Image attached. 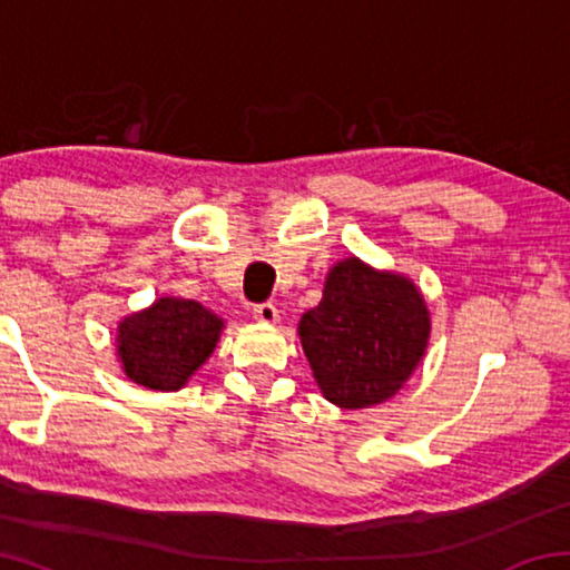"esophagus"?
<instances>
[{
  "label": "esophagus",
  "instance_id": "1",
  "mask_svg": "<svg viewBox=\"0 0 570 570\" xmlns=\"http://www.w3.org/2000/svg\"><path fill=\"white\" fill-rule=\"evenodd\" d=\"M254 320L262 324H276L278 322V308L274 304H258L254 306Z\"/></svg>",
  "mask_w": 570,
  "mask_h": 570
}]
</instances>
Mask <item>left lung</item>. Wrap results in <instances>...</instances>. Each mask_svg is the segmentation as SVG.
<instances>
[{
  "mask_svg": "<svg viewBox=\"0 0 570 570\" xmlns=\"http://www.w3.org/2000/svg\"><path fill=\"white\" fill-rule=\"evenodd\" d=\"M432 322L410 276L346 256L326 274L320 306L298 320L316 387L342 410L394 397L428 352Z\"/></svg>",
  "mask_w": 570,
  "mask_h": 570,
  "instance_id": "8db88e82",
  "label": "left lung"
}]
</instances>
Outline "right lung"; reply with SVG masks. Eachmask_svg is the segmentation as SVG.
Masks as SVG:
<instances>
[{
  "label": "right lung",
  "instance_id": "add662e5",
  "mask_svg": "<svg viewBox=\"0 0 570 570\" xmlns=\"http://www.w3.org/2000/svg\"><path fill=\"white\" fill-rule=\"evenodd\" d=\"M224 326L218 314L193 298L160 296L118 324L115 350L130 382L176 392L214 354Z\"/></svg>",
  "mask_w": 570,
  "mask_h": 570
}]
</instances>
